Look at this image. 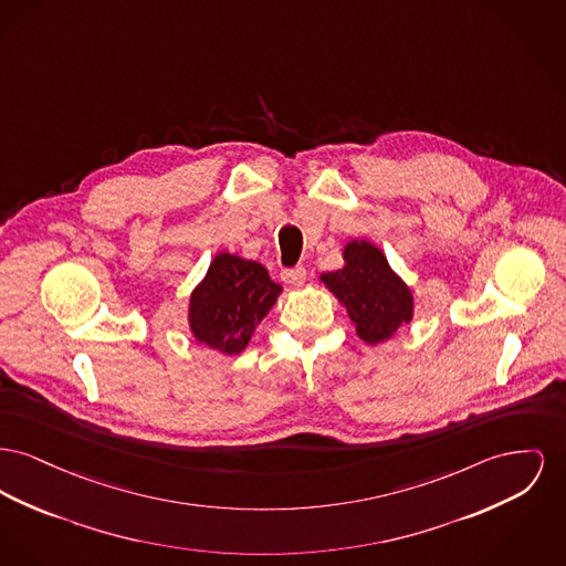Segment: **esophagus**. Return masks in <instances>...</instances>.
<instances>
[{
	"instance_id": "1",
	"label": "esophagus",
	"mask_w": 566,
	"mask_h": 566,
	"mask_svg": "<svg viewBox=\"0 0 566 566\" xmlns=\"http://www.w3.org/2000/svg\"><path fill=\"white\" fill-rule=\"evenodd\" d=\"M280 277H282V282H286L291 286H301L305 282V266H286V269H282Z\"/></svg>"
}]
</instances>
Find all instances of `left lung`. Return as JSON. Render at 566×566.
Segmentation results:
<instances>
[{
  "label": "left lung",
  "instance_id": "1",
  "mask_svg": "<svg viewBox=\"0 0 566 566\" xmlns=\"http://www.w3.org/2000/svg\"><path fill=\"white\" fill-rule=\"evenodd\" d=\"M344 261L346 265L323 273L321 280L346 305L364 342L389 339L403 323H410L412 295L378 248L367 241H350Z\"/></svg>",
  "mask_w": 566,
  "mask_h": 566
}]
</instances>
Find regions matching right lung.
<instances>
[{
  "mask_svg": "<svg viewBox=\"0 0 566 566\" xmlns=\"http://www.w3.org/2000/svg\"><path fill=\"white\" fill-rule=\"evenodd\" d=\"M280 293L261 263L218 254L192 293L190 329L209 348L239 355Z\"/></svg>",
  "mask_w": 566,
  "mask_h": 566,
  "instance_id": "1",
  "label": "right lung"
}]
</instances>
